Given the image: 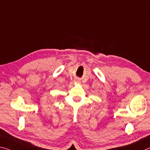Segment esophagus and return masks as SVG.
Wrapping results in <instances>:
<instances>
[{
	"label": "esophagus",
	"instance_id": "obj_1",
	"mask_svg": "<svg viewBox=\"0 0 150 150\" xmlns=\"http://www.w3.org/2000/svg\"><path fill=\"white\" fill-rule=\"evenodd\" d=\"M76 81H77V82H80V80H76Z\"/></svg>",
	"mask_w": 150,
	"mask_h": 150
}]
</instances>
